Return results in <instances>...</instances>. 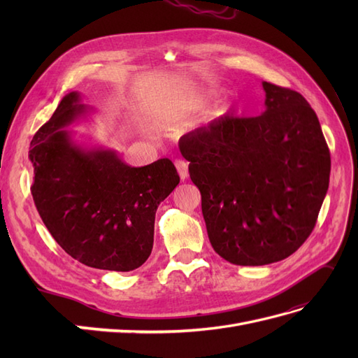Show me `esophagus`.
Instances as JSON below:
<instances>
[{"label": "esophagus", "instance_id": "esophagus-1", "mask_svg": "<svg viewBox=\"0 0 358 358\" xmlns=\"http://www.w3.org/2000/svg\"><path fill=\"white\" fill-rule=\"evenodd\" d=\"M175 166H176V169H178V173H179L180 179H182V180H185V179L189 176L187 162H185V161H182V159H178V161L175 162Z\"/></svg>", "mask_w": 358, "mask_h": 358}]
</instances>
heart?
Segmentation results:
<instances>
[{"instance_id": "b5f03b06", "label": "heart", "mask_w": 358, "mask_h": 358, "mask_svg": "<svg viewBox=\"0 0 358 358\" xmlns=\"http://www.w3.org/2000/svg\"><path fill=\"white\" fill-rule=\"evenodd\" d=\"M191 109V103L189 101H173V104L170 106V110L173 113H180L183 110Z\"/></svg>"}]
</instances>
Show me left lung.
I'll return each instance as SVG.
<instances>
[{"instance_id": "8db88e82", "label": "left lung", "mask_w": 358, "mask_h": 358, "mask_svg": "<svg viewBox=\"0 0 358 358\" xmlns=\"http://www.w3.org/2000/svg\"><path fill=\"white\" fill-rule=\"evenodd\" d=\"M263 90L259 116H224L179 140L209 241L237 266L296 252L315 227L330 180V150L305 96L268 82Z\"/></svg>"}]
</instances>
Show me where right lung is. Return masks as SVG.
I'll return each mask as SVG.
<instances>
[{
    "mask_svg": "<svg viewBox=\"0 0 358 358\" xmlns=\"http://www.w3.org/2000/svg\"><path fill=\"white\" fill-rule=\"evenodd\" d=\"M91 110L70 92L32 137L31 194L69 255L94 268L129 272L152 252L157 209L180 179L169 158L131 167L112 149L76 143L69 127Z\"/></svg>",
    "mask_w": 358,
    "mask_h": 358,
    "instance_id": "obj_1",
    "label": "right lung"
}]
</instances>
